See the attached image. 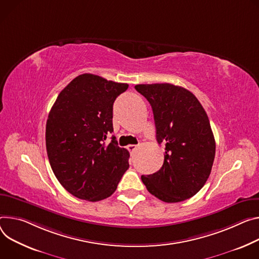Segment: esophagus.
<instances>
[{
	"mask_svg": "<svg viewBox=\"0 0 259 259\" xmlns=\"http://www.w3.org/2000/svg\"><path fill=\"white\" fill-rule=\"evenodd\" d=\"M136 148H137V146H136V145H129V146L127 147V149H128V151H129L130 153L134 152V151L136 150Z\"/></svg>",
	"mask_w": 259,
	"mask_h": 259,
	"instance_id": "34e87169",
	"label": "esophagus"
}]
</instances>
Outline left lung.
Returning <instances> with one entry per match:
<instances>
[{
    "mask_svg": "<svg viewBox=\"0 0 259 259\" xmlns=\"http://www.w3.org/2000/svg\"><path fill=\"white\" fill-rule=\"evenodd\" d=\"M150 102L158 144H165L162 167L142 176L148 191L164 202L194 196L209 177L216 143L207 114L193 94L171 83L137 84Z\"/></svg>",
    "mask_w": 259,
    "mask_h": 259,
    "instance_id": "8db88e82",
    "label": "left lung"
}]
</instances>
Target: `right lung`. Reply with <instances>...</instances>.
I'll list each match as a JSON object with an SVG mask.
<instances>
[{
	"label": "right lung",
	"mask_w": 259,
	"mask_h": 259,
	"mask_svg": "<svg viewBox=\"0 0 259 259\" xmlns=\"http://www.w3.org/2000/svg\"><path fill=\"white\" fill-rule=\"evenodd\" d=\"M84 73L70 81L59 94L46 122L45 142L52 169L73 196L99 201L109 197L129 167V152L117 146L112 106L128 89Z\"/></svg>",
	"instance_id": "right-lung-1"
}]
</instances>
